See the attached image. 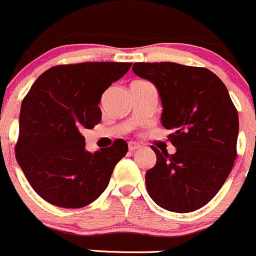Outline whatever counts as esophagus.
Here are the masks:
<instances>
[{
    "instance_id": "1",
    "label": "esophagus",
    "mask_w": 256,
    "mask_h": 256,
    "mask_svg": "<svg viewBox=\"0 0 256 256\" xmlns=\"http://www.w3.org/2000/svg\"><path fill=\"white\" fill-rule=\"evenodd\" d=\"M140 148V144L134 142V141H131V142H128V150L130 151H135V150Z\"/></svg>"
}]
</instances>
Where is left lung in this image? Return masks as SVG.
Here are the masks:
<instances>
[{
    "instance_id": "8db88e82",
    "label": "left lung",
    "mask_w": 256,
    "mask_h": 256,
    "mask_svg": "<svg viewBox=\"0 0 256 256\" xmlns=\"http://www.w3.org/2000/svg\"><path fill=\"white\" fill-rule=\"evenodd\" d=\"M132 72L154 82L161 98L162 125L172 130L174 154H156L146 187L157 206L188 213L206 206L224 184L236 158L238 112L226 85L207 68L134 63Z\"/></svg>"
}]
</instances>
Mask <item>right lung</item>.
<instances>
[{
    "instance_id": "add662e5",
    "label": "right lung",
    "mask_w": 256,
    "mask_h": 256,
    "mask_svg": "<svg viewBox=\"0 0 256 256\" xmlns=\"http://www.w3.org/2000/svg\"><path fill=\"white\" fill-rule=\"evenodd\" d=\"M132 63L86 62L49 68L22 102L16 158L38 196L62 208H82L100 197L128 152L122 138L89 152L82 128L102 121L98 106Z\"/></svg>"
}]
</instances>
